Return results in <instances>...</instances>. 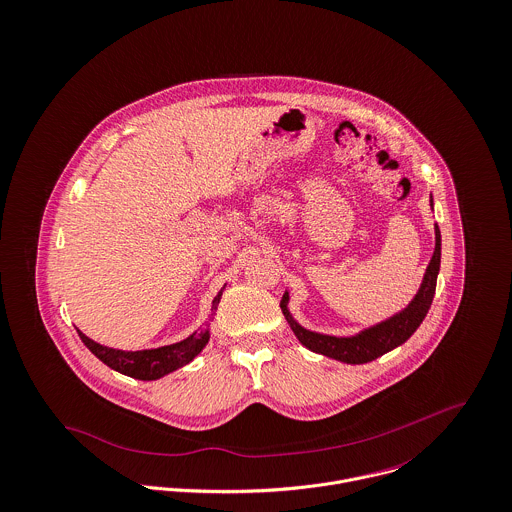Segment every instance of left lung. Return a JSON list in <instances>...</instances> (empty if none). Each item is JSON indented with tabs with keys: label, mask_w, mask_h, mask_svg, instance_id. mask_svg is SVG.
<instances>
[{
	"label": "left lung",
	"mask_w": 512,
	"mask_h": 512,
	"mask_svg": "<svg viewBox=\"0 0 512 512\" xmlns=\"http://www.w3.org/2000/svg\"><path fill=\"white\" fill-rule=\"evenodd\" d=\"M440 255H442V237H440V228L436 226V249L434 255L430 259V265L426 269L424 281L418 290V294L414 296V300L408 304V308H404L400 314L393 316L391 320L373 326L353 338H334V336H322L316 332H308L302 326H298L288 310H286V300L288 294H284L281 300V308L283 314L292 328V332L296 334V338L300 340L302 345H306L308 349L322 353L326 357L338 359L343 363H369L377 357H381L383 353L395 349L400 343L408 340L416 328L422 324V320L426 318L430 306H432V298L436 292V279H438V271H440Z\"/></svg>",
	"instance_id": "left-lung-1"
}]
</instances>
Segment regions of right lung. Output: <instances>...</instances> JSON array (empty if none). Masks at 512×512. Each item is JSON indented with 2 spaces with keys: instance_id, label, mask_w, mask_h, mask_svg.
I'll use <instances>...</instances> for the list:
<instances>
[{
  "instance_id": "1",
  "label": "right lung",
  "mask_w": 512,
  "mask_h": 512,
  "mask_svg": "<svg viewBox=\"0 0 512 512\" xmlns=\"http://www.w3.org/2000/svg\"><path fill=\"white\" fill-rule=\"evenodd\" d=\"M220 296H222V292L214 298L212 310L218 308ZM212 318H214V314L204 324V328H200L198 332H194L190 338H186V340L180 341V343H172V345L157 347V349H143V351L112 349V347L100 345V343L86 338L80 330H78V336H80V340L84 341V345L100 361H104L108 367H112V369L127 375V377H133V379L155 381V379H159V377H163L167 373L180 369L182 365L190 363L202 351V347L210 340L208 326H210Z\"/></svg>"
}]
</instances>
